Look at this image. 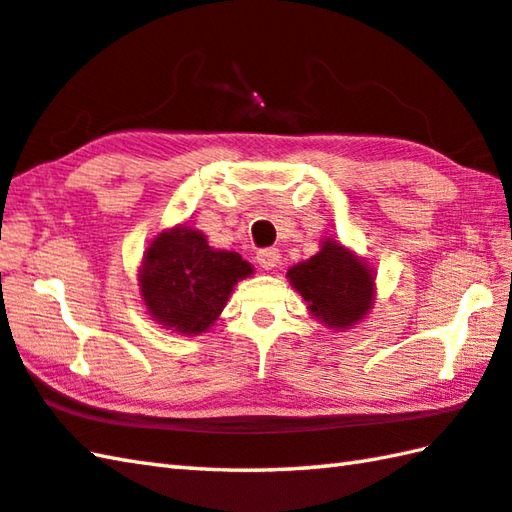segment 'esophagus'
<instances>
[{
    "label": "esophagus",
    "instance_id": "esophagus-1",
    "mask_svg": "<svg viewBox=\"0 0 512 512\" xmlns=\"http://www.w3.org/2000/svg\"><path fill=\"white\" fill-rule=\"evenodd\" d=\"M278 260H281V252H278V249H274V247L260 249V252L256 254V263L263 269H274L278 265Z\"/></svg>",
    "mask_w": 512,
    "mask_h": 512
}]
</instances>
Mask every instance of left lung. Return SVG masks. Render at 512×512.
Instances as JSON below:
<instances>
[{"label":"left lung","mask_w":512,"mask_h":512,"mask_svg":"<svg viewBox=\"0 0 512 512\" xmlns=\"http://www.w3.org/2000/svg\"><path fill=\"white\" fill-rule=\"evenodd\" d=\"M287 281L307 305L314 321L327 330L347 332L370 314L376 301V276L365 258L334 238L287 269Z\"/></svg>","instance_id":"left-lung-1"}]
</instances>
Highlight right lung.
Returning <instances> with one entry per match:
<instances>
[{
    "instance_id": "right-lung-1",
    "label": "right lung",
    "mask_w": 512,
    "mask_h": 512,
    "mask_svg": "<svg viewBox=\"0 0 512 512\" xmlns=\"http://www.w3.org/2000/svg\"><path fill=\"white\" fill-rule=\"evenodd\" d=\"M252 274V263L238 252L211 247L200 229L182 223L149 240L138 287L151 321L182 336H198L214 327L234 285Z\"/></svg>"
}]
</instances>
